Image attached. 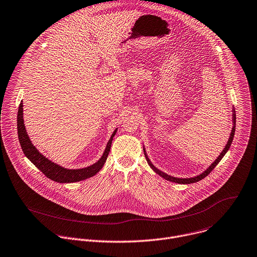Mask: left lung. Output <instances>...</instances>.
Returning <instances> with one entry per match:
<instances>
[{
	"mask_svg": "<svg viewBox=\"0 0 257 257\" xmlns=\"http://www.w3.org/2000/svg\"><path fill=\"white\" fill-rule=\"evenodd\" d=\"M233 118H232V120H233V127H232V131H231V134H230V137H229V140H228V142H227V144H226V146H225V148L223 149V151L220 153V155L218 156V158L205 170L204 173H202L200 176H197V177H195V178H191V179H179V178H175V177H172V176H168V175H166V174H164V173H162L161 170H159V169H157L152 163H151V161L149 160V158H148V156H147V154H146V151H145V149H143L144 150V155H145V157H146V160H147V162H148V164H149V166L154 170V172L157 174V175H159L160 177H162L163 179H165L166 181H169V182H173V183H178V184H183V185H187V184H193V183H197V182H199V181H201V180H203L204 178H206L212 170L216 167V165L220 162V160L223 158V156L226 154V152L229 150V148H230V146H231V143H232V141H233V138H234V134H235V127H236V115H235V110H233Z\"/></svg>",
	"mask_w": 257,
	"mask_h": 257,
	"instance_id": "left-lung-1",
	"label": "left lung"
}]
</instances>
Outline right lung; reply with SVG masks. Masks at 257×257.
I'll return each mask as SVG.
<instances>
[{
    "label": "right lung",
    "instance_id": "obj_1",
    "mask_svg": "<svg viewBox=\"0 0 257 257\" xmlns=\"http://www.w3.org/2000/svg\"><path fill=\"white\" fill-rule=\"evenodd\" d=\"M17 129H18V137L19 142L22 147V150L25 154V156L42 172V174L45 175L48 179L51 181L65 184V183H75L79 181L87 180L89 178L94 177L96 174H98L103 165L105 164L108 154L111 149V144L113 141V137L115 136L117 129L113 132L110 140L107 143L106 149L102 155V157L94 164L84 167V168H78V169H68L64 168L48 158H46L44 155H42L36 147L32 144V142L29 139V136L26 132L24 120H23V103H20L19 110H18V116H17Z\"/></svg>",
    "mask_w": 257,
    "mask_h": 257
}]
</instances>
